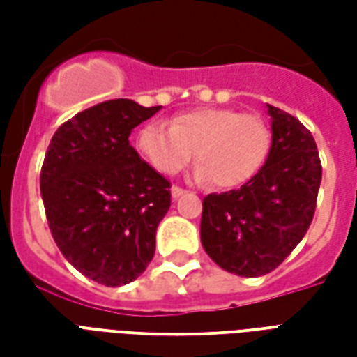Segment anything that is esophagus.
<instances>
[{"instance_id":"1","label":"esophagus","mask_w":357,"mask_h":357,"mask_svg":"<svg viewBox=\"0 0 357 357\" xmlns=\"http://www.w3.org/2000/svg\"><path fill=\"white\" fill-rule=\"evenodd\" d=\"M170 191H172V199H179L181 195H185V193H187L185 189H181V187H178V185L172 187Z\"/></svg>"}]
</instances>
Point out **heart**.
Returning <instances> with one entry per match:
<instances>
[{
	"instance_id": "1",
	"label": "heart",
	"mask_w": 357,
	"mask_h": 357,
	"mask_svg": "<svg viewBox=\"0 0 357 357\" xmlns=\"http://www.w3.org/2000/svg\"><path fill=\"white\" fill-rule=\"evenodd\" d=\"M137 149L156 172L174 176L191 162L193 178L212 181L220 189H235L262 172L271 151V130L258 114L235 109L204 107L181 112L170 128L158 122L143 126Z\"/></svg>"
}]
</instances>
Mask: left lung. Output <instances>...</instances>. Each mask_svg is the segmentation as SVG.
Wrapping results in <instances>:
<instances>
[{"label":"left lung","mask_w":357,"mask_h":357,"mask_svg":"<svg viewBox=\"0 0 357 357\" xmlns=\"http://www.w3.org/2000/svg\"><path fill=\"white\" fill-rule=\"evenodd\" d=\"M271 151L247 185L202 201L201 241L225 271L260 277L283 262L314 220L321 160L306 126L268 105Z\"/></svg>","instance_id":"8db88e82"}]
</instances>
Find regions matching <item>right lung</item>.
Masks as SVG:
<instances>
[{
  "label": "right lung",
  "mask_w": 357,
  "mask_h": 357,
  "mask_svg": "<svg viewBox=\"0 0 357 357\" xmlns=\"http://www.w3.org/2000/svg\"><path fill=\"white\" fill-rule=\"evenodd\" d=\"M160 107L112 99L66 120L43 158L40 191L51 235L82 275L120 287L147 269L170 181L130 145Z\"/></svg>",
  "instance_id": "obj_1"
}]
</instances>
